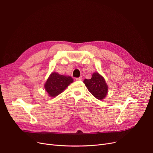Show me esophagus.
<instances>
[{
	"instance_id": "34e87169",
	"label": "esophagus",
	"mask_w": 153,
	"mask_h": 153,
	"mask_svg": "<svg viewBox=\"0 0 153 153\" xmlns=\"http://www.w3.org/2000/svg\"><path fill=\"white\" fill-rule=\"evenodd\" d=\"M82 77H78V78H76V81H81L82 80Z\"/></svg>"
}]
</instances>
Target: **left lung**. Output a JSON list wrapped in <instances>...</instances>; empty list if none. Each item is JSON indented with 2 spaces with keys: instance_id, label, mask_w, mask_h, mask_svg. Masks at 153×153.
<instances>
[{
  "instance_id": "left-lung-1",
  "label": "left lung",
  "mask_w": 153,
  "mask_h": 153,
  "mask_svg": "<svg viewBox=\"0 0 153 153\" xmlns=\"http://www.w3.org/2000/svg\"><path fill=\"white\" fill-rule=\"evenodd\" d=\"M84 83L92 95L99 100H102L107 96L108 85L105 79L99 72L93 73L91 79H84Z\"/></svg>"
}]
</instances>
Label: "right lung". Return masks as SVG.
Returning a JSON list of instances; mask_svg holds the SVG:
<instances>
[{"label":"right lung","instance_id":"obj_1","mask_svg":"<svg viewBox=\"0 0 153 153\" xmlns=\"http://www.w3.org/2000/svg\"><path fill=\"white\" fill-rule=\"evenodd\" d=\"M73 81L74 79L69 76H63L56 72H52L44 84V88L50 97H55L62 92Z\"/></svg>","mask_w":153,"mask_h":153}]
</instances>
